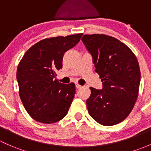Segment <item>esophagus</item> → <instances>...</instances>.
<instances>
[{
	"mask_svg": "<svg viewBox=\"0 0 151 151\" xmlns=\"http://www.w3.org/2000/svg\"><path fill=\"white\" fill-rule=\"evenodd\" d=\"M81 87V86L80 84H78V83H76V88H80Z\"/></svg>",
	"mask_w": 151,
	"mask_h": 151,
	"instance_id": "obj_1",
	"label": "esophagus"
}]
</instances>
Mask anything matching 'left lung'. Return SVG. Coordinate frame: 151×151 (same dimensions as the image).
<instances>
[{
  "label": "left lung",
  "mask_w": 151,
  "mask_h": 151,
  "mask_svg": "<svg viewBox=\"0 0 151 151\" xmlns=\"http://www.w3.org/2000/svg\"><path fill=\"white\" fill-rule=\"evenodd\" d=\"M92 56L102 89L90 87L86 106L91 118L104 126L123 122L129 115L138 96L140 70L137 59L122 42L102 34L81 38Z\"/></svg>",
  "instance_id": "left-lung-1"
}]
</instances>
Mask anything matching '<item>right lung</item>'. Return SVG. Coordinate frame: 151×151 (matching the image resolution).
<instances>
[{"label":"right lung","instance_id":"add662e5","mask_svg":"<svg viewBox=\"0 0 151 151\" xmlns=\"http://www.w3.org/2000/svg\"><path fill=\"white\" fill-rule=\"evenodd\" d=\"M83 34L46 38L31 46L18 65L19 94L34 120L52 124L68 113L76 94L75 84L60 83L56 72L63 68L65 53L74 47Z\"/></svg>","mask_w":151,"mask_h":151}]
</instances>
